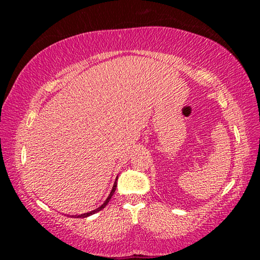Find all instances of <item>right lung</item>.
Listing matches in <instances>:
<instances>
[{"label": "right lung", "mask_w": 260, "mask_h": 260, "mask_svg": "<svg viewBox=\"0 0 260 260\" xmlns=\"http://www.w3.org/2000/svg\"><path fill=\"white\" fill-rule=\"evenodd\" d=\"M116 188H117V179H116V181H114V183H113V187H112V189H111V191H110V193H109L108 199L105 200L104 203H103L102 205H101L100 208L95 209V210H93V211H90V212H87V213H83V214H79V215H72V217H74V218H87V217H89V215L94 214V213H96V212H99V211H101L102 209H104L105 206H107V204L109 203V201L111 200V197H112V195H113V192L116 191Z\"/></svg>", "instance_id": "1"}]
</instances>
